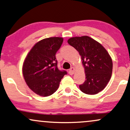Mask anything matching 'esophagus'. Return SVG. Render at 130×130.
<instances>
[{"label": "esophagus", "mask_w": 130, "mask_h": 130, "mask_svg": "<svg viewBox=\"0 0 130 130\" xmlns=\"http://www.w3.org/2000/svg\"><path fill=\"white\" fill-rule=\"evenodd\" d=\"M75 68H74V67H72V68L70 69V70L69 71V74L71 75H72L74 74L75 73Z\"/></svg>", "instance_id": "1"}]
</instances>
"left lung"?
<instances>
[{"label": "left lung", "mask_w": 130, "mask_h": 130, "mask_svg": "<svg viewBox=\"0 0 130 130\" xmlns=\"http://www.w3.org/2000/svg\"><path fill=\"white\" fill-rule=\"evenodd\" d=\"M68 42L78 52L85 69L86 80L79 86L85 94L94 95L105 89L110 80L112 61L105 47L88 36H76Z\"/></svg>", "instance_id": "obj_1"}]
</instances>
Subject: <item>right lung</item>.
Segmentation results:
<instances>
[{"label": "right lung", "mask_w": 130, "mask_h": 130, "mask_svg": "<svg viewBox=\"0 0 130 130\" xmlns=\"http://www.w3.org/2000/svg\"><path fill=\"white\" fill-rule=\"evenodd\" d=\"M63 42L61 37H51L38 41L25 57L22 74L28 88L42 97L55 92L61 80L67 74L57 68L55 54Z\"/></svg>", "instance_id": "add662e5"}]
</instances>
